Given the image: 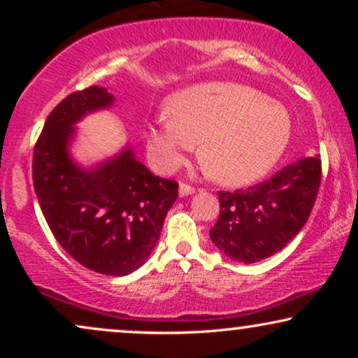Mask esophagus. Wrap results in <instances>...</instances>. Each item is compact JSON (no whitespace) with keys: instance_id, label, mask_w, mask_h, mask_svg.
<instances>
[{"instance_id":"34e87169","label":"esophagus","mask_w":358,"mask_h":358,"mask_svg":"<svg viewBox=\"0 0 358 358\" xmlns=\"http://www.w3.org/2000/svg\"><path fill=\"white\" fill-rule=\"evenodd\" d=\"M194 192H195V189L192 187V185H189L185 182L179 184V195H180V197H187V195L194 194Z\"/></svg>"}]
</instances>
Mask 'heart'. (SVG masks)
Wrapping results in <instances>:
<instances>
[{"instance_id":"1","label":"heart","mask_w":358,"mask_h":358,"mask_svg":"<svg viewBox=\"0 0 358 358\" xmlns=\"http://www.w3.org/2000/svg\"><path fill=\"white\" fill-rule=\"evenodd\" d=\"M292 136V119L278 102L238 83H200L176 92L169 114L150 127L148 145L164 168L184 163L202 141L200 161L213 179L243 185L278 163Z\"/></svg>"}]
</instances>
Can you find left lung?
Masks as SVG:
<instances>
[{
    "label": "left lung",
    "instance_id": "left-lung-1",
    "mask_svg": "<svg viewBox=\"0 0 358 358\" xmlns=\"http://www.w3.org/2000/svg\"><path fill=\"white\" fill-rule=\"evenodd\" d=\"M321 184L320 156L301 158L244 190H220L210 239L224 256L254 264L285 248L305 227Z\"/></svg>",
    "mask_w": 358,
    "mask_h": 358
}]
</instances>
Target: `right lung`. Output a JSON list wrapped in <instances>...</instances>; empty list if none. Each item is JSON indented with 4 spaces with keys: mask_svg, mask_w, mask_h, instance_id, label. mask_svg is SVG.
<instances>
[{
    "mask_svg": "<svg viewBox=\"0 0 358 358\" xmlns=\"http://www.w3.org/2000/svg\"><path fill=\"white\" fill-rule=\"evenodd\" d=\"M112 104L114 96L101 86L66 96L38 136L32 179L60 246L86 268L122 277L150 257L166 213L178 199V182L151 174L129 146L90 169L71 158L75 125Z\"/></svg>",
    "mask_w": 358,
    "mask_h": 358,
    "instance_id": "1",
    "label": "right lung"
}]
</instances>
